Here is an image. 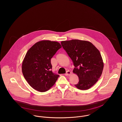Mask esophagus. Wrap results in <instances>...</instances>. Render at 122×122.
Masks as SVG:
<instances>
[{
	"label": "esophagus",
	"mask_w": 122,
	"mask_h": 122,
	"mask_svg": "<svg viewBox=\"0 0 122 122\" xmlns=\"http://www.w3.org/2000/svg\"><path fill=\"white\" fill-rule=\"evenodd\" d=\"M71 75V72L70 71H67V72L65 74V76H70Z\"/></svg>",
	"instance_id": "34e87169"
}]
</instances>
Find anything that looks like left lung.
<instances>
[{
	"label": "left lung",
	"instance_id": "8db88e82",
	"mask_svg": "<svg viewBox=\"0 0 122 122\" xmlns=\"http://www.w3.org/2000/svg\"><path fill=\"white\" fill-rule=\"evenodd\" d=\"M61 43L74 63L73 73L79 79L75 86L81 90L90 89L98 81L103 69L99 51L88 41L73 39L62 41Z\"/></svg>",
	"mask_w": 122,
	"mask_h": 122
}]
</instances>
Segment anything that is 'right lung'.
Instances as JSON below:
<instances>
[{"label": "right lung", "instance_id": "obj_1", "mask_svg": "<svg viewBox=\"0 0 122 122\" xmlns=\"http://www.w3.org/2000/svg\"><path fill=\"white\" fill-rule=\"evenodd\" d=\"M61 47L57 41L43 40L36 43L26 52L22 71L25 79L36 90L45 92L58 80L59 76L51 70V59Z\"/></svg>", "mask_w": 122, "mask_h": 122}]
</instances>
